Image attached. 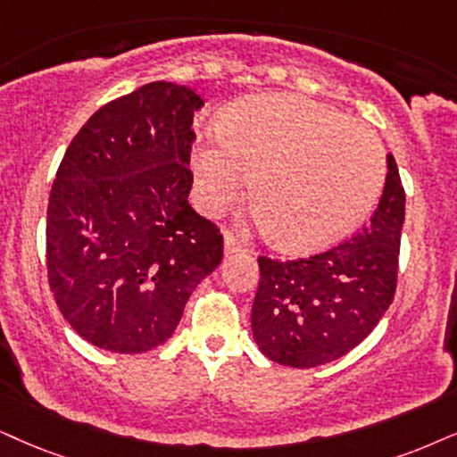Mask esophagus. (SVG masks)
<instances>
[{"label": "esophagus", "instance_id": "1", "mask_svg": "<svg viewBox=\"0 0 457 457\" xmlns=\"http://www.w3.org/2000/svg\"><path fill=\"white\" fill-rule=\"evenodd\" d=\"M242 251H246L245 242H242L236 234L225 232V255H232V253H242Z\"/></svg>", "mask_w": 457, "mask_h": 457}]
</instances>
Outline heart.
Listing matches in <instances>:
<instances>
[{
  "label": "heart",
  "mask_w": 457,
  "mask_h": 457,
  "mask_svg": "<svg viewBox=\"0 0 457 457\" xmlns=\"http://www.w3.org/2000/svg\"><path fill=\"white\" fill-rule=\"evenodd\" d=\"M194 194L206 215L242 198L268 238L319 251L356 232L386 183V149L367 124L299 95H262L223 113L217 138L194 149Z\"/></svg>",
  "instance_id": "b5f03b06"
}]
</instances>
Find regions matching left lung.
Instances as JSON below:
<instances>
[{
  "label": "left lung",
  "instance_id": "obj_1",
  "mask_svg": "<svg viewBox=\"0 0 457 457\" xmlns=\"http://www.w3.org/2000/svg\"><path fill=\"white\" fill-rule=\"evenodd\" d=\"M405 189L396 162L371 221L352 238L297 259L259 255L253 337L270 361L310 369L337 361L362 342L396 293Z\"/></svg>",
  "mask_w": 457,
  "mask_h": 457
}]
</instances>
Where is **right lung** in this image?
Here are the masks:
<instances>
[{"mask_svg":"<svg viewBox=\"0 0 457 457\" xmlns=\"http://www.w3.org/2000/svg\"><path fill=\"white\" fill-rule=\"evenodd\" d=\"M202 105L186 86L145 84L103 105L62 155L46 217L48 285L96 348H158L221 263V229L187 204Z\"/></svg>","mask_w":457,"mask_h":457,"instance_id":"1","label":"right lung"}]
</instances>
